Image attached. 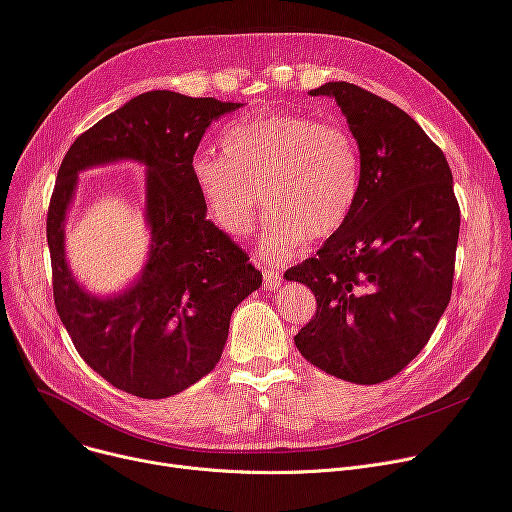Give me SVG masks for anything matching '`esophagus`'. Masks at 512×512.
<instances>
[{
  "label": "esophagus",
  "mask_w": 512,
  "mask_h": 512,
  "mask_svg": "<svg viewBox=\"0 0 512 512\" xmlns=\"http://www.w3.org/2000/svg\"><path fill=\"white\" fill-rule=\"evenodd\" d=\"M282 286V274L274 269L263 271V290L265 292H276Z\"/></svg>",
  "instance_id": "1"
}]
</instances>
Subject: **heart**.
I'll return each mask as SVG.
<instances>
[{"mask_svg": "<svg viewBox=\"0 0 512 512\" xmlns=\"http://www.w3.org/2000/svg\"><path fill=\"white\" fill-rule=\"evenodd\" d=\"M222 152L197 150L189 173L203 212L226 236H247L267 197L261 257L284 261L309 234L327 238L348 220L360 189L352 133L298 113H265L222 133Z\"/></svg>", "mask_w": 512, "mask_h": 512, "instance_id": "obj_1", "label": "heart"}]
</instances>
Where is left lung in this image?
Returning <instances> with one entry per match:
<instances>
[{"label": "left lung", "instance_id": "obj_1", "mask_svg": "<svg viewBox=\"0 0 512 512\" xmlns=\"http://www.w3.org/2000/svg\"><path fill=\"white\" fill-rule=\"evenodd\" d=\"M311 96L333 98L348 119L360 189L317 257L286 271L317 298L294 344L337 379L377 385L420 354L451 300L461 224L453 175L442 150L393 102L348 82H327Z\"/></svg>", "mask_w": 512, "mask_h": 512}]
</instances>
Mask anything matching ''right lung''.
I'll return each mask as SVG.
<instances>
[{
	"instance_id": "1",
	"label": "right lung",
	"mask_w": 512,
	"mask_h": 512,
	"mask_svg": "<svg viewBox=\"0 0 512 512\" xmlns=\"http://www.w3.org/2000/svg\"><path fill=\"white\" fill-rule=\"evenodd\" d=\"M241 102L152 90L84 131L67 150L47 214L53 296L84 362L113 387L144 399L177 395L218 364L230 315L261 286V271L206 220L189 162L203 133ZM123 159L147 168L151 249L123 291L100 297L73 276L64 220L88 167Z\"/></svg>"
}]
</instances>
